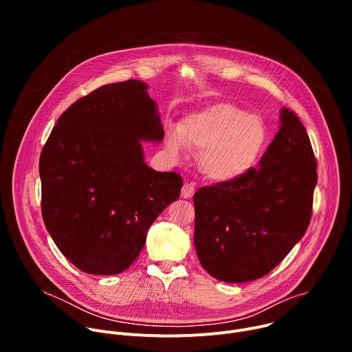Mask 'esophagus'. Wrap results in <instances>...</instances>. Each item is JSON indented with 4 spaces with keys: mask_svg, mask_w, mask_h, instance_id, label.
<instances>
[{
    "mask_svg": "<svg viewBox=\"0 0 352 352\" xmlns=\"http://www.w3.org/2000/svg\"><path fill=\"white\" fill-rule=\"evenodd\" d=\"M195 190H196V189H195V185H193V184H185V185L182 186V189H181V196L185 197V199H189V197L193 196Z\"/></svg>",
    "mask_w": 352,
    "mask_h": 352,
    "instance_id": "esophagus-1",
    "label": "esophagus"
}]
</instances>
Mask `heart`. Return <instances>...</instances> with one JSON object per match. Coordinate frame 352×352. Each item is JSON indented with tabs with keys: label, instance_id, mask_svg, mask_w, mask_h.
<instances>
[{
	"label": "heart",
	"instance_id": "b5f03b06",
	"mask_svg": "<svg viewBox=\"0 0 352 352\" xmlns=\"http://www.w3.org/2000/svg\"><path fill=\"white\" fill-rule=\"evenodd\" d=\"M269 143L265 121L226 102L188 114L178 131L167 133V146L179 153L186 146L200 152V168L213 181H235L252 170Z\"/></svg>",
	"mask_w": 352,
	"mask_h": 352
}]
</instances>
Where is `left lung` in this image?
<instances>
[{"instance_id": "left-lung-1", "label": "left lung", "mask_w": 352, "mask_h": 352, "mask_svg": "<svg viewBox=\"0 0 352 352\" xmlns=\"http://www.w3.org/2000/svg\"><path fill=\"white\" fill-rule=\"evenodd\" d=\"M316 170L305 126L284 107L258 168L193 195V241L202 267L226 283L269 274L307 232Z\"/></svg>"}]
</instances>
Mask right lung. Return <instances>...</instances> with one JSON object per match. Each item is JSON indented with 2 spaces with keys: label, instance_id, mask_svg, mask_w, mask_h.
I'll list each match as a JSON object with an SVG mask.
<instances>
[{
  "label": "right lung",
  "instance_id": "add662e5",
  "mask_svg": "<svg viewBox=\"0 0 352 352\" xmlns=\"http://www.w3.org/2000/svg\"><path fill=\"white\" fill-rule=\"evenodd\" d=\"M147 85L98 87L64 111L40 155L41 214L61 254L89 274H118L140 254L182 178L143 162L164 129Z\"/></svg>",
  "mask_w": 352,
  "mask_h": 352
}]
</instances>
